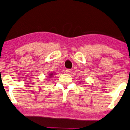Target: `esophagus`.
Listing matches in <instances>:
<instances>
[{
	"label": "esophagus",
	"mask_w": 130,
	"mask_h": 130,
	"mask_svg": "<svg viewBox=\"0 0 130 130\" xmlns=\"http://www.w3.org/2000/svg\"><path fill=\"white\" fill-rule=\"evenodd\" d=\"M72 70H70V69H67V70H66V71H65V72H66L67 74H70L71 73Z\"/></svg>",
	"instance_id": "obj_1"
}]
</instances>
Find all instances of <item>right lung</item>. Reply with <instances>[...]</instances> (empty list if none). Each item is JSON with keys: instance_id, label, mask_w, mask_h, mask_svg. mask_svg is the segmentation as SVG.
<instances>
[{"instance_id": "right-lung-1", "label": "right lung", "mask_w": 130, "mask_h": 130, "mask_svg": "<svg viewBox=\"0 0 130 130\" xmlns=\"http://www.w3.org/2000/svg\"><path fill=\"white\" fill-rule=\"evenodd\" d=\"M53 73H51V74H49V78H50V77H52L53 76Z\"/></svg>"}]
</instances>
